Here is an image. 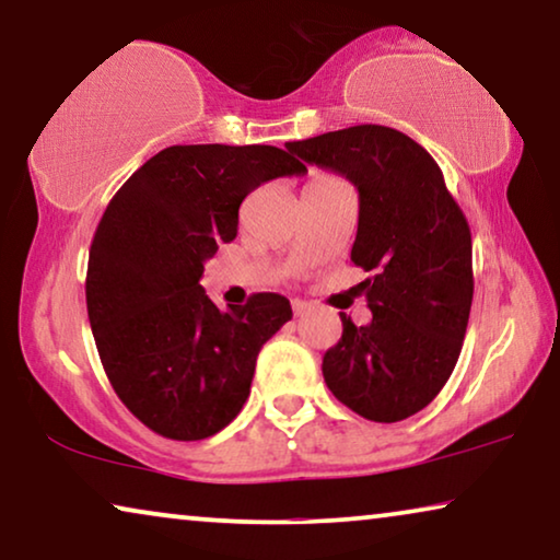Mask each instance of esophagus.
I'll return each mask as SVG.
<instances>
[{"label":"esophagus","mask_w":560,"mask_h":560,"mask_svg":"<svg viewBox=\"0 0 560 560\" xmlns=\"http://www.w3.org/2000/svg\"><path fill=\"white\" fill-rule=\"evenodd\" d=\"M291 306H294V316H304V314L308 312V308H312V304H308V302H302V299H296V302L291 304Z\"/></svg>","instance_id":"obj_1"}]
</instances>
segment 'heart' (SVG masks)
<instances>
[{
	"mask_svg": "<svg viewBox=\"0 0 560 560\" xmlns=\"http://www.w3.org/2000/svg\"><path fill=\"white\" fill-rule=\"evenodd\" d=\"M334 183H339V178L324 173V175H314V178L306 183V188H324V186H334Z\"/></svg>",
	"mask_w": 560,
	"mask_h": 560,
	"instance_id": "b5f03b06",
	"label": "heart"
}]
</instances>
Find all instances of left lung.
<instances>
[{"mask_svg": "<svg viewBox=\"0 0 560 560\" xmlns=\"http://www.w3.org/2000/svg\"><path fill=\"white\" fill-rule=\"evenodd\" d=\"M287 148L360 190L352 261L372 271L362 281L372 322L339 314L324 382L366 420H407L438 397L463 349L475 283L465 213L435 158L395 128L354 125Z\"/></svg>", "mask_w": 560, "mask_h": 560, "instance_id": "1", "label": "left lung"}]
</instances>
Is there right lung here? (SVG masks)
I'll list each match as a JSON object with an SVG mask.
<instances>
[{
	"instance_id": "add662e5",
	"label": "right lung",
	"mask_w": 560,
	"mask_h": 560,
	"mask_svg": "<svg viewBox=\"0 0 560 560\" xmlns=\"http://www.w3.org/2000/svg\"><path fill=\"white\" fill-rule=\"evenodd\" d=\"M306 165L273 145H171L122 183L88 258V316L120 402L158 435L206 440L241 412L256 357L291 319L261 291L221 312L203 264L236 238L238 208L261 183Z\"/></svg>"
}]
</instances>
